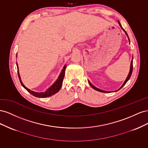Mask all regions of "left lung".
<instances>
[{"label":"left lung","mask_w":148,"mask_h":148,"mask_svg":"<svg viewBox=\"0 0 148 148\" xmlns=\"http://www.w3.org/2000/svg\"><path fill=\"white\" fill-rule=\"evenodd\" d=\"M119 25H120V27L122 28V26H121V25H120V22L119 21ZM122 29L125 31V33H126V34L128 36V34H127V32L126 31H125V30H124V29H123L122 28ZM132 71H133V59H132V62H131V65H130V72H129V74H128V77H127V79H125V82L123 83V84H122V86H121V88H120V89H121L122 88L124 85L126 84V83L128 82V80L130 79V78L131 77V75H132ZM89 84H90V86L93 88V89H95V90H96V91H99V92H109V91H102V90H101V89H98V88H96L95 86H94L93 85L89 82Z\"/></svg>","instance_id":"1"}]
</instances>
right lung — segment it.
<instances>
[{
	"instance_id": "add662e5",
	"label": "right lung",
	"mask_w": 148,
	"mask_h": 148,
	"mask_svg": "<svg viewBox=\"0 0 148 148\" xmlns=\"http://www.w3.org/2000/svg\"><path fill=\"white\" fill-rule=\"evenodd\" d=\"M16 65H17V70H18V78H19L20 82L21 85L23 86V87L25 89H26V90H27L31 94V95H32L33 96H34L35 97H46L51 96L53 95H55L56 93H57L58 91H59L60 90V88L62 87V82H63V79H64V76H65V69H66V65H65L64 66V69H62L61 73L59 75V78H58V79L56 80V82L54 83H53L48 89H47L46 91L41 92H37L31 91L30 89H28L25 86V85L23 83H22V82L21 81L20 77L19 72H18V68L17 64H16Z\"/></svg>"
}]
</instances>
